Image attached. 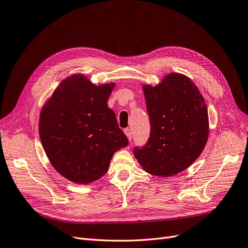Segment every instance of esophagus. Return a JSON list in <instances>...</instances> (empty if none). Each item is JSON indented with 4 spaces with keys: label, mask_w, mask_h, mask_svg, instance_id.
<instances>
[{
    "label": "esophagus",
    "mask_w": 248,
    "mask_h": 248,
    "mask_svg": "<svg viewBox=\"0 0 248 248\" xmlns=\"http://www.w3.org/2000/svg\"><path fill=\"white\" fill-rule=\"evenodd\" d=\"M124 134H125V136L127 137V139H129V141H131V140H132V136H133L132 130L129 129V127H127V129H124Z\"/></svg>",
    "instance_id": "34e87169"
}]
</instances>
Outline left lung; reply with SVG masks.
I'll return each instance as SVG.
<instances>
[{"mask_svg":"<svg viewBox=\"0 0 248 248\" xmlns=\"http://www.w3.org/2000/svg\"><path fill=\"white\" fill-rule=\"evenodd\" d=\"M151 132L135 157L145 171L171 177L189 168L203 151L209 134L203 96L193 80L170 72L155 87L143 85Z\"/></svg>","mask_w":248,"mask_h":248,"instance_id":"8db88e82","label":"left lung"}]
</instances>
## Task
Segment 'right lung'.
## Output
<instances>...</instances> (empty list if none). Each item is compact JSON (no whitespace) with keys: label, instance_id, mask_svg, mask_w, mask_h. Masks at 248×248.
Listing matches in <instances>:
<instances>
[{"label":"right lung","instance_id":"1","mask_svg":"<svg viewBox=\"0 0 248 248\" xmlns=\"http://www.w3.org/2000/svg\"><path fill=\"white\" fill-rule=\"evenodd\" d=\"M114 86H96L77 73L63 79L42 107L44 150L53 168L70 182L89 184L103 177L113 154L129 144L107 105Z\"/></svg>","mask_w":248,"mask_h":248}]
</instances>
